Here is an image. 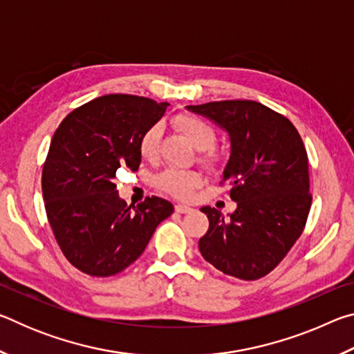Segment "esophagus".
<instances>
[{
    "label": "esophagus",
    "instance_id": "1",
    "mask_svg": "<svg viewBox=\"0 0 354 354\" xmlns=\"http://www.w3.org/2000/svg\"><path fill=\"white\" fill-rule=\"evenodd\" d=\"M175 211L179 212V214H189V212L194 211V209H192L190 206H185V205H176Z\"/></svg>",
    "mask_w": 354,
    "mask_h": 354
}]
</instances>
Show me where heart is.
I'll list each match as a JSON object with an SVG mask.
<instances>
[{"instance_id":"1","label":"heart","mask_w":354,"mask_h":354,"mask_svg":"<svg viewBox=\"0 0 354 354\" xmlns=\"http://www.w3.org/2000/svg\"><path fill=\"white\" fill-rule=\"evenodd\" d=\"M173 127L178 129L192 145L198 149H206L203 154V160L206 164H217L220 156L211 148L215 142V129L205 120L192 115V113H179L173 118ZM160 128L159 124L149 127L142 134L139 140V153L143 159L153 160L159 153ZM201 184V176L192 170L179 169H165L154 178V185L159 190L165 192L176 198L185 200L194 194V190Z\"/></svg>"}]
</instances>
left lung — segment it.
Masks as SVG:
<instances>
[{
  "mask_svg": "<svg viewBox=\"0 0 354 354\" xmlns=\"http://www.w3.org/2000/svg\"><path fill=\"white\" fill-rule=\"evenodd\" d=\"M187 109L223 128L231 142L221 183L237 209L225 217L205 206L209 230L198 248L225 274L245 281L270 273L306 226L308 153L297 128L281 113L251 100L212 101Z\"/></svg>",
  "mask_w": 354,
  "mask_h": 354,
  "instance_id": "left-lung-1",
  "label": "left lung"
}]
</instances>
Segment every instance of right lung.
<instances>
[{
	"mask_svg": "<svg viewBox=\"0 0 354 354\" xmlns=\"http://www.w3.org/2000/svg\"><path fill=\"white\" fill-rule=\"evenodd\" d=\"M169 103L136 95L95 98L70 112L51 139L41 171L48 221L67 261L91 277H112L131 266L170 201L147 196L136 207L118 196V169L139 170V140Z\"/></svg>",
	"mask_w": 354,
	"mask_h": 354,
	"instance_id": "add662e5",
	"label": "right lung"
}]
</instances>
